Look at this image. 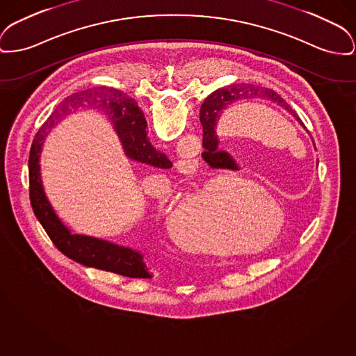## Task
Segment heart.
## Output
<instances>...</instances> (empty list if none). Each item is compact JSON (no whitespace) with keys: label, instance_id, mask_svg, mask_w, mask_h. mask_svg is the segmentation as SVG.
I'll use <instances>...</instances> for the list:
<instances>
[{"label":"heart","instance_id":"obj_1","mask_svg":"<svg viewBox=\"0 0 356 356\" xmlns=\"http://www.w3.org/2000/svg\"><path fill=\"white\" fill-rule=\"evenodd\" d=\"M238 179L219 175L204 184L196 195L179 200L165 193L157 199L159 216L173 230L176 238L189 249L202 251H236L234 246L220 245L218 232L227 230L231 242L238 239L241 197L235 196Z\"/></svg>","mask_w":356,"mask_h":356}]
</instances>
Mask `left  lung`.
<instances>
[{
	"label": "left lung",
	"instance_id": "8db88e82",
	"mask_svg": "<svg viewBox=\"0 0 356 356\" xmlns=\"http://www.w3.org/2000/svg\"><path fill=\"white\" fill-rule=\"evenodd\" d=\"M269 99L273 104H277L280 107L285 108L288 113H291L296 121L304 127V130L309 134V130L302 124V121L297 117V114L293 111L289 105L270 88L258 87L254 84H230L223 88H218L211 95L206 98L203 105L200 107V122L203 125V147L209 152H213L219 156H229L223 150H218L219 138L216 134V126L226 108L229 106L235 104L241 99ZM312 138V136H311Z\"/></svg>",
	"mask_w": 356,
	"mask_h": 356
}]
</instances>
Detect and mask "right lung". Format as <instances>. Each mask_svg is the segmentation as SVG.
<instances>
[{
    "instance_id": "1",
    "label": "right lung",
    "mask_w": 356,
    "mask_h": 356,
    "mask_svg": "<svg viewBox=\"0 0 356 356\" xmlns=\"http://www.w3.org/2000/svg\"><path fill=\"white\" fill-rule=\"evenodd\" d=\"M79 107L94 108L108 117L127 159L160 169L172 167L167 156L150 144L147 136V120L137 102L117 88H97L86 98L71 99L62 113L51 115L36 134L29 154V197L33 212L54 245L68 258L88 268L130 278H150L153 274L147 269L141 251L95 236L72 234L45 195L39 164L44 138L54 126L60 122L64 114Z\"/></svg>"
}]
</instances>
